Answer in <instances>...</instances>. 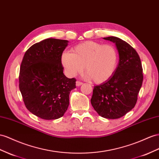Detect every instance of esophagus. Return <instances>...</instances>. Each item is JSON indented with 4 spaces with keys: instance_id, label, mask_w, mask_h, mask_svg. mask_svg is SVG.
<instances>
[{
    "instance_id": "obj_1",
    "label": "esophagus",
    "mask_w": 159,
    "mask_h": 159,
    "mask_svg": "<svg viewBox=\"0 0 159 159\" xmlns=\"http://www.w3.org/2000/svg\"><path fill=\"white\" fill-rule=\"evenodd\" d=\"M83 84V83L82 82H80V81H76V85L77 87H79V86H80V85H82Z\"/></svg>"
}]
</instances>
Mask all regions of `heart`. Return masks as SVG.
Segmentation results:
<instances>
[{
	"mask_svg": "<svg viewBox=\"0 0 159 159\" xmlns=\"http://www.w3.org/2000/svg\"><path fill=\"white\" fill-rule=\"evenodd\" d=\"M71 51L61 56V62L69 76L80 73L84 66L87 76L95 84L107 82L114 75L119 57L113 45L88 41L76 45Z\"/></svg>",
	"mask_w": 159,
	"mask_h": 159,
	"instance_id": "obj_1",
	"label": "heart"
}]
</instances>
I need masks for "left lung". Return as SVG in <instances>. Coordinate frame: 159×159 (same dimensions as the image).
<instances>
[{"instance_id": "8db88e82", "label": "left lung", "mask_w": 159, "mask_h": 159, "mask_svg": "<svg viewBox=\"0 0 159 159\" xmlns=\"http://www.w3.org/2000/svg\"><path fill=\"white\" fill-rule=\"evenodd\" d=\"M103 39L116 43L119 62L110 79L94 87L91 103L101 117L117 119L135 106L143 81L142 67L137 52L129 43L113 36Z\"/></svg>"}]
</instances>
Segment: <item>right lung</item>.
Returning <instances> with one entry per match:
<instances>
[{"label": "right lung", "instance_id": "1", "mask_svg": "<svg viewBox=\"0 0 159 159\" xmlns=\"http://www.w3.org/2000/svg\"><path fill=\"white\" fill-rule=\"evenodd\" d=\"M68 41L48 38L26 51L20 66L19 89L25 107L43 120L62 117L76 79L64 75L62 56Z\"/></svg>", "mask_w": 159, "mask_h": 159}]
</instances>
